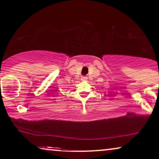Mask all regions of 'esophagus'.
<instances>
[{
    "instance_id": "34e87169",
    "label": "esophagus",
    "mask_w": 159,
    "mask_h": 159,
    "mask_svg": "<svg viewBox=\"0 0 159 159\" xmlns=\"http://www.w3.org/2000/svg\"><path fill=\"white\" fill-rule=\"evenodd\" d=\"M88 79V77H84V76H83V77H81V80L82 81H85V80Z\"/></svg>"
}]
</instances>
